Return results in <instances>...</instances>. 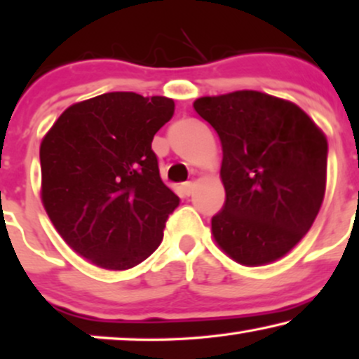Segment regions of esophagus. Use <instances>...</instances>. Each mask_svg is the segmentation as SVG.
Returning a JSON list of instances; mask_svg holds the SVG:
<instances>
[{"mask_svg":"<svg viewBox=\"0 0 359 359\" xmlns=\"http://www.w3.org/2000/svg\"><path fill=\"white\" fill-rule=\"evenodd\" d=\"M194 189H195V184L194 182H185V184H182V191H184V195L190 196L194 194Z\"/></svg>","mask_w":359,"mask_h":359,"instance_id":"1","label":"esophagus"}]
</instances>
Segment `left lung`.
Masks as SVG:
<instances>
[{"mask_svg":"<svg viewBox=\"0 0 359 359\" xmlns=\"http://www.w3.org/2000/svg\"><path fill=\"white\" fill-rule=\"evenodd\" d=\"M195 111L222 145L226 203L211 219L224 253L243 266L285 256L323 205L327 140L292 101L255 90L203 96Z\"/></svg>","mask_w":359,"mask_h":359,"instance_id":"obj_1","label":"left lung"}]
</instances>
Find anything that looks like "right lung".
<instances>
[{
    "label": "right lung",
    "instance_id": "obj_1",
    "mask_svg": "<svg viewBox=\"0 0 359 359\" xmlns=\"http://www.w3.org/2000/svg\"><path fill=\"white\" fill-rule=\"evenodd\" d=\"M174 106L165 96L104 93L69 106L43 137V206L92 264L130 269L161 243L180 200L161 180L151 142Z\"/></svg>",
    "mask_w": 359,
    "mask_h": 359
}]
</instances>
